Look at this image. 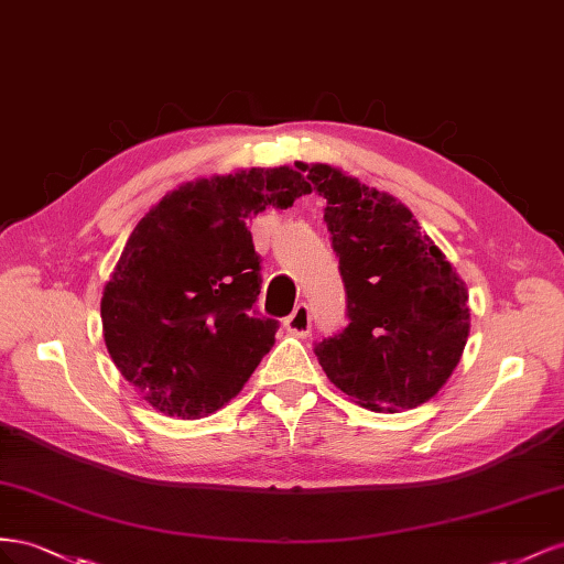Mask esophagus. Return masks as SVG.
<instances>
[{"instance_id": "esophagus-1", "label": "esophagus", "mask_w": 564, "mask_h": 564, "mask_svg": "<svg viewBox=\"0 0 564 564\" xmlns=\"http://www.w3.org/2000/svg\"><path fill=\"white\" fill-rule=\"evenodd\" d=\"M283 326H285L288 333H293V335H297V337L310 335V330H312V312H310L307 304L300 302L297 307L293 310V314L285 316Z\"/></svg>"}]
</instances>
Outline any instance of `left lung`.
I'll use <instances>...</instances> for the list:
<instances>
[{
	"label": "left lung",
	"mask_w": 564,
	"mask_h": 564,
	"mask_svg": "<svg viewBox=\"0 0 564 564\" xmlns=\"http://www.w3.org/2000/svg\"><path fill=\"white\" fill-rule=\"evenodd\" d=\"M307 180L326 198L347 328L314 345L330 382L364 409H415L442 390L470 330L468 291L409 207L330 165Z\"/></svg>",
	"instance_id": "8db88e82"
}]
</instances>
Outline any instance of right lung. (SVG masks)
Masks as SVG:
<instances>
[{
  "mask_svg": "<svg viewBox=\"0 0 564 564\" xmlns=\"http://www.w3.org/2000/svg\"><path fill=\"white\" fill-rule=\"evenodd\" d=\"M312 186L291 167H252L186 184L143 217L104 288L112 364L153 409L198 417L221 409L273 347L260 316L262 257L248 224Z\"/></svg>",
  "mask_w": 564,
  "mask_h": 564,
  "instance_id": "obj_1",
  "label": "right lung"
}]
</instances>
